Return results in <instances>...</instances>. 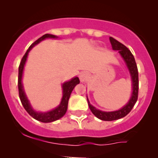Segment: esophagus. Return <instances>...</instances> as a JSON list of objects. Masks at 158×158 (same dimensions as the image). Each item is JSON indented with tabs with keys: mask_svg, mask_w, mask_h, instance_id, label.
<instances>
[{
	"mask_svg": "<svg viewBox=\"0 0 158 158\" xmlns=\"http://www.w3.org/2000/svg\"><path fill=\"white\" fill-rule=\"evenodd\" d=\"M87 78H88V74H87L86 73H85V72H82V73H81L80 75H79V79H80L81 82L85 81L87 79Z\"/></svg>",
	"mask_w": 158,
	"mask_h": 158,
	"instance_id": "1",
	"label": "esophagus"
}]
</instances>
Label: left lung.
<instances>
[{"mask_svg":"<svg viewBox=\"0 0 158 158\" xmlns=\"http://www.w3.org/2000/svg\"><path fill=\"white\" fill-rule=\"evenodd\" d=\"M109 40L110 42H111L112 49L114 50H118V52L121 54L122 58L124 59L125 62L126 63L129 72H130L131 76L132 89H133V92H132L131 97L130 100L127 103L126 106H124L120 110H118V111H109V112L96 109L94 106H92L89 103L88 98H87L89 107L91 111L92 112V114L95 116H96L98 118L101 119L102 121H114L119 118H122L126 116L131 111V109H133L134 106H135L137 100H138V89H139V86H138V85H139V81H138V67H137L136 62H135L133 54L122 43L118 42V41L116 40L115 39H114L111 36H110Z\"/></svg>","mask_w":158,"mask_h":158,"instance_id":"obj_1","label":"left lung"}]
</instances>
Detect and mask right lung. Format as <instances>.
Wrapping results in <instances>:
<instances>
[{
  "label": "right lung",
  "instance_id": "1",
  "mask_svg": "<svg viewBox=\"0 0 158 158\" xmlns=\"http://www.w3.org/2000/svg\"><path fill=\"white\" fill-rule=\"evenodd\" d=\"M56 36H54L52 34H47L44 35L41 37H40L37 40L35 41L34 43L31 44L30 46L29 49L27 50L26 53L24 54V56L22 58L21 61H20V66H19V70H18V91H19V97H20V102H21L22 105H23V108L25 110L28 112V114L30 116L36 120L40 121L41 122H44V123H48V122H52L54 121H56L58 119H60V118L63 117L65 114H66V111H67V106H68V102H69V98L70 95H71L72 91L73 90L74 87L76 86L77 84L79 83V79L78 77H75L73 79H72L69 82H66L65 83H63V98H62L61 103H60V106L57 108H56L55 109L52 110V111H48V112H36L30 106L29 101H28L26 95L24 93V91H23V85H22V75H23V67H24L25 63H26L27 58V55L29 51L34 47L35 45H36L37 44H39L40 41L44 40L46 38H56Z\"/></svg>",
  "mask_w": 158,
  "mask_h": 158
}]
</instances>
